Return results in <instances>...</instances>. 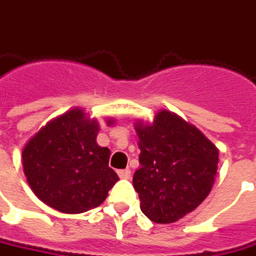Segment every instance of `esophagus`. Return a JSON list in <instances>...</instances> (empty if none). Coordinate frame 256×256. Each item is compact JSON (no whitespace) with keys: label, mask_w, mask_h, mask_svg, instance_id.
<instances>
[{"label":"esophagus","mask_w":256,"mask_h":256,"mask_svg":"<svg viewBox=\"0 0 256 256\" xmlns=\"http://www.w3.org/2000/svg\"><path fill=\"white\" fill-rule=\"evenodd\" d=\"M117 174H118V178H120V179H130L132 172H130V169H123V170H118Z\"/></svg>","instance_id":"34e87169"}]
</instances>
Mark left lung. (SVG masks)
<instances>
[{
    "label": "left lung",
    "mask_w": 256,
    "mask_h": 256,
    "mask_svg": "<svg viewBox=\"0 0 256 256\" xmlns=\"http://www.w3.org/2000/svg\"><path fill=\"white\" fill-rule=\"evenodd\" d=\"M140 168L133 174L140 209L156 224L190 214L209 194L219 150L182 117L162 110L153 123L138 122Z\"/></svg>",
    "instance_id": "obj_1"
}]
</instances>
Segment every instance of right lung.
Here are the masks:
<instances>
[{
  "mask_svg": "<svg viewBox=\"0 0 256 256\" xmlns=\"http://www.w3.org/2000/svg\"><path fill=\"white\" fill-rule=\"evenodd\" d=\"M98 130L97 120L72 108L28 140L22 168L40 200L62 214H83L104 202L118 176L108 168L110 150L96 142Z\"/></svg>",
  "mask_w": 256,
  "mask_h": 256,
  "instance_id": "obj_1",
  "label": "right lung"
}]
</instances>
